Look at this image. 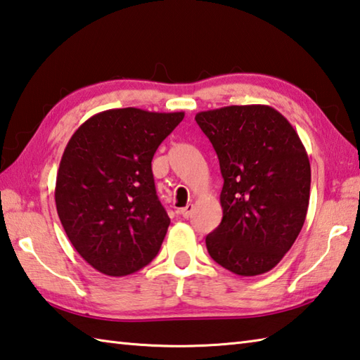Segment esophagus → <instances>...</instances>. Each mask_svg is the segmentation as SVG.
Instances as JSON below:
<instances>
[{
	"label": "esophagus",
	"mask_w": 360,
	"mask_h": 360,
	"mask_svg": "<svg viewBox=\"0 0 360 360\" xmlns=\"http://www.w3.org/2000/svg\"><path fill=\"white\" fill-rule=\"evenodd\" d=\"M193 210H194V205L193 203H188V205L185 207V208H180V214L183 216V218H189V216H191V213H193Z\"/></svg>",
	"instance_id": "obj_1"
}]
</instances>
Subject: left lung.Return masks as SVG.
<instances>
[{"label":"left lung","instance_id":"1","mask_svg":"<svg viewBox=\"0 0 360 360\" xmlns=\"http://www.w3.org/2000/svg\"><path fill=\"white\" fill-rule=\"evenodd\" d=\"M224 179L222 221L205 243L212 259L238 276L268 273L306 221L310 162L290 122L266 105L195 114Z\"/></svg>","mask_w":360,"mask_h":360}]
</instances>
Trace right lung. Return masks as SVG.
Wrapping results in <instances>:
<instances>
[{"instance_id": "right-lung-1", "label": "right lung", "mask_w": 360, "mask_h": 360, "mask_svg": "<svg viewBox=\"0 0 360 360\" xmlns=\"http://www.w3.org/2000/svg\"><path fill=\"white\" fill-rule=\"evenodd\" d=\"M185 112L108 110L73 133L60 158L54 200L83 259L128 276L157 257L171 219L158 200L152 160Z\"/></svg>"}]
</instances>
